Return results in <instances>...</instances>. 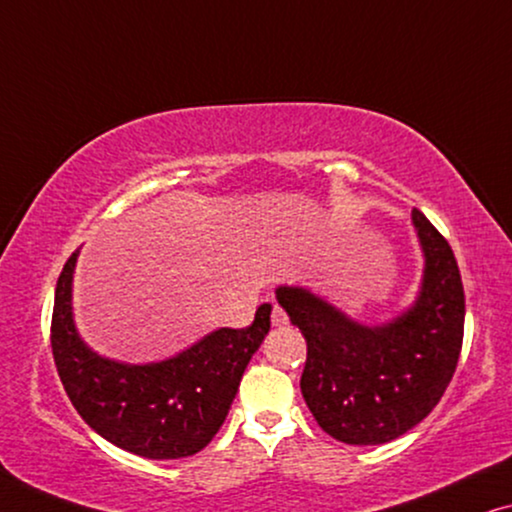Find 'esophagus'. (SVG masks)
<instances>
[{
  "mask_svg": "<svg viewBox=\"0 0 512 512\" xmlns=\"http://www.w3.org/2000/svg\"><path fill=\"white\" fill-rule=\"evenodd\" d=\"M271 325L273 327H285L287 325V313L278 304L273 306V311H271Z\"/></svg>",
  "mask_w": 512,
  "mask_h": 512,
  "instance_id": "34e87169",
  "label": "esophagus"
}]
</instances>
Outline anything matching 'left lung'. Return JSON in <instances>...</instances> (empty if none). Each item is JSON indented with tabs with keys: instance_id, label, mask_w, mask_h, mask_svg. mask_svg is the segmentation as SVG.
<instances>
[{
	"instance_id": "1",
	"label": "left lung",
	"mask_w": 512,
	"mask_h": 512,
	"mask_svg": "<svg viewBox=\"0 0 512 512\" xmlns=\"http://www.w3.org/2000/svg\"><path fill=\"white\" fill-rule=\"evenodd\" d=\"M424 253L415 304L385 325H362L306 287L280 285L278 304L306 338L301 394L322 429L348 445L390 443L420 424L455 376L464 287L443 234L413 208Z\"/></svg>"
}]
</instances>
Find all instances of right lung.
Listing matches in <instances>:
<instances>
[{
    "label": "right lung",
    "mask_w": 512,
    "mask_h": 512,
    "mask_svg": "<svg viewBox=\"0 0 512 512\" xmlns=\"http://www.w3.org/2000/svg\"><path fill=\"white\" fill-rule=\"evenodd\" d=\"M78 250L55 287L50 345L64 392L78 415L106 441L148 459H181L204 450L225 422L243 371L271 329V306L257 308L246 329H215L150 364L97 355L78 336L71 311Z\"/></svg>",
    "instance_id": "1"
}]
</instances>
